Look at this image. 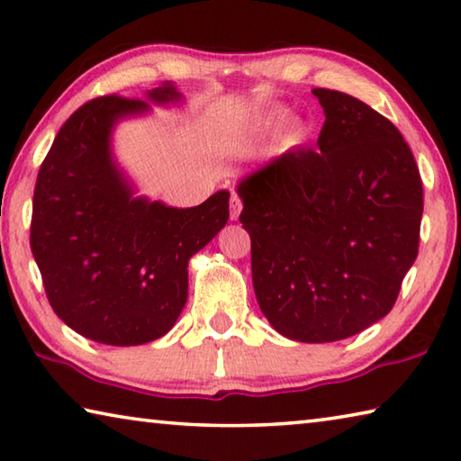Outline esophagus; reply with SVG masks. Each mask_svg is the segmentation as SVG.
Segmentation results:
<instances>
[{"label": "esophagus", "instance_id": "obj_1", "mask_svg": "<svg viewBox=\"0 0 461 461\" xmlns=\"http://www.w3.org/2000/svg\"><path fill=\"white\" fill-rule=\"evenodd\" d=\"M240 212H241V201H240L238 194H231V199H230V217H231V221L238 220Z\"/></svg>", "mask_w": 461, "mask_h": 461}]
</instances>
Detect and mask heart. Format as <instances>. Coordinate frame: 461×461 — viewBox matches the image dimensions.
Returning a JSON list of instances; mask_svg holds the SVG:
<instances>
[{"label":"heart","mask_w":461,"mask_h":461,"mask_svg":"<svg viewBox=\"0 0 461 461\" xmlns=\"http://www.w3.org/2000/svg\"><path fill=\"white\" fill-rule=\"evenodd\" d=\"M286 115H288L286 109H270V112L260 115V118L254 122V126H252V130H249V134H254V136L272 134V131H276L280 126H283Z\"/></svg>","instance_id":"b5f03b06"}]
</instances>
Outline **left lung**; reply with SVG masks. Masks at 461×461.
Listing matches in <instances>:
<instances>
[{
    "mask_svg": "<svg viewBox=\"0 0 461 461\" xmlns=\"http://www.w3.org/2000/svg\"><path fill=\"white\" fill-rule=\"evenodd\" d=\"M317 148L240 178L264 317L293 341H339L390 313L417 258L423 185L401 131L348 93L313 89Z\"/></svg>",
    "mask_w": 461,
    "mask_h": 461,
    "instance_id": "8db88e82",
    "label": "left lung"
}]
</instances>
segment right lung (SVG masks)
<instances>
[{
  "label": "right lung",
  "mask_w": 461,
  "mask_h": 461,
  "mask_svg": "<svg viewBox=\"0 0 461 461\" xmlns=\"http://www.w3.org/2000/svg\"><path fill=\"white\" fill-rule=\"evenodd\" d=\"M183 101L170 81L146 99H93L42 162L30 246L54 313L83 338L126 348L167 335L189 296V260L230 220V191L170 207L140 194L115 158L120 122Z\"/></svg>",
  "instance_id": "add662e5"
}]
</instances>
